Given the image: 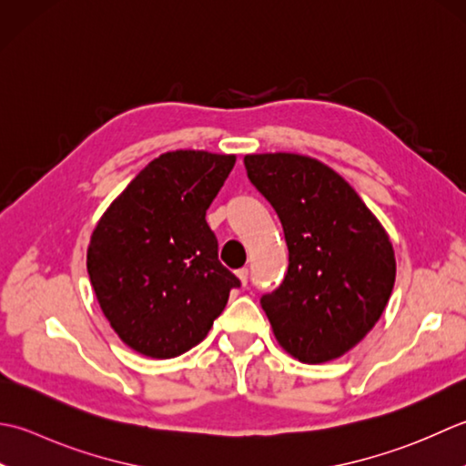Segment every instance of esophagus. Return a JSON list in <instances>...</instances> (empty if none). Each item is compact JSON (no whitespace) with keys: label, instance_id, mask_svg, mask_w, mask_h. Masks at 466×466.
<instances>
[{"label":"esophagus","instance_id":"1","mask_svg":"<svg viewBox=\"0 0 466 466\" xmlns=\"http://www.w3.org/2000/svg\"><path fill=\"white\" fill-rule=\"evenodd\" d=\"M237 278H239V279H241V283H243V286H247V278H249V271H247V269L243 268V269H239V271H237Z\"/></svg>","mask_w":466,"mask_h":466}]
</instances>
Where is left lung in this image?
<instances>
[{
  "mask_svg": "<svg viewBox=\"0 0 466 466\" xmlns=\"http://www.w3.org/2000/svg\"><path fill=\"white\" fill-rule=\"evenodd\" d=\"M243 163L278 213L289 249L281 286L261 296L275 338L306 364L344 356L390 299V239L354 188L319 160L275 153L247 155Z\"/></svg>",
  "mask_w": 466,
  "mask_h": 466,
  "instance_id": "obj_1",
  "label": "left lung"
}]
</instances>
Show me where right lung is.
<instances>
[{
    "instance_id": "obj_1",
    "label": "right lung",
    "mask_w": 466,
    "mask_h": 466,
    "mask_svg": "<svg viewBox=\"0 0 466 466\" xmlns=\"http://www.w3.org/2000/svg\"><path fill=\"white\" fill-rule=\"evenodd\" d=\"M235 155L175 150L148 163L102 215L88 275L118 338L148 358L203 341L241 281L219 261L207 208Z\"/></svg>"
}]
</instances>
